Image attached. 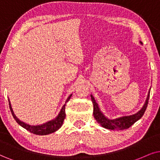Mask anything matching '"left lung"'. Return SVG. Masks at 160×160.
Masks as SVG:
<instances>
[{"mask_svg": "<svg viewBox=\"0 0 160 160\" xmlns=\"http://www.w3.org/2000/svg\"><path fill=\"white\" fill-rule=\"evenodd\" d=\"M140 43L142 44V42H140ZM149 97H150V91H149L148 94L146 101H145L144 106L136 114L130 115V116L120 117L119 118L112 120V119H108V117H106L102 114L100 108H99L98 104L97 103L96 100H94V97L91 95V99H92L93 106H94L93 114H94V117L95 120H97V122L101 126L103 127V128L110 129V130H124V129H127L129 127H131V125L136 122L137 120H139L143 116L145 110H146L148 104Z\"/></svg>", "mask_w": 160, "mask_h": 160, "instance_id": "left-lung-1", "label": "left lung"}]
</instances>
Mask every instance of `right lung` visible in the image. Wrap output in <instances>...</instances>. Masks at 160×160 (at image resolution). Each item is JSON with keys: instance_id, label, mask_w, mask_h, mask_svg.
Masks as SVG:
<instances>
[{"instance_id": "right-lung-1", "label": "right lung", "mask_w": 160, "mask_h": 160, "mask_svg": "<svg viewBox=\"0 0 160 160\" xmlns=\"http://www.w3.org/2000/svg\"><path fill=\"white\" fill-rule=\"evenodd\" d=\"M72 94L69 95V97L67 98V100L66 101V103L68 102V100H70L71 97H72ZM9 108L10 111H11L12 114L15 119L16 122H17L18 124H19L21 126L23 127L25 129H26L27 131H30V132L34 134H37V135H47L49 134H52V133L54 132V131H58L60 127L62 126V123H63L64 119L66 118V112H65V107H66V104L63 105V106L62 107L61 110L59 113V114L57 116V117L54 120H52L48 122L43 123L42 125H31L29 124H26V123L22 122L19 120V119L17 118V117L15 116V114H14L12 108L11 104H10L9 100Z\"/></svg>"}]
</instances>
